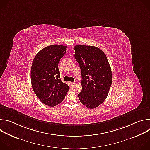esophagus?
<instances>
[{
  "instance_id": "obj_1",
  "label": "esophagus",
  "mask_w": 150,
  "mask_h": 150,
  "mask_svg": "<svg viewBox=\"0 0 150 150\" xmlns=\"http://www.w3.org/2000/svg\"><path fill=\"white\" fill-rule=\"evenodd\" d=\"M69 83H70V84H71V85H74V84L75 83L74 82H69Z\"/></svg>"
}]
</instances>
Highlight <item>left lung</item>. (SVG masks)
I'll use <instances>...</instances> for the list:
<instances>
[{
  "label": "left lung",
  "mask_w": 150,
  "mask_h": 150,
  "mask_svg": "<svg viewBox=\"0 0 150 150\" xmlns=\"http://www.w3.org/2000/svg\"><path fill=\"white\" fill-rule=\"evenodd\" d=\"M75 58L81 71L82 89L78 96L89 109L100 105L108 97L112 82L110 64L104 53L92 46L76 45Z\"/></svg>",
  "instance_id": "left-lung-1"
}]
</instances>
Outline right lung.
<instances>
[{
	"mask_svg": "<svg viewBox=\"0 0 150 150\" xmlns=\"http://www.w3.org/2000/svg\"><path fill=\"white\" fill-rule=\"evenodd\" d=\"M67 46L51 45L41 49L35 56L31 69L34 92L45 104L54 107L60 104L69 90L62 82L58 68L60 59L66 53Z\"/></svg>",
	"mask_w": 150,
	"mask_h": 150,
	"instance_id": "add662e5",
	"label": "right lung"
}]
</instances>
